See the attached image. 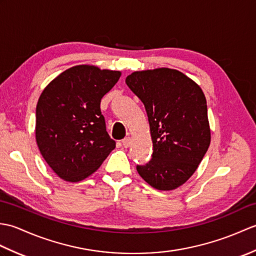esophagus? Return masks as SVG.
Segmentation results:
<instances>
[{"label": "esophagus", "instance_id": "obj_1", "mask_svg": "<svg viewBox=\"0 0 256 256\" xmlns=\"http://www.w3.org/2000/svg\"><path fill=\"white\" fill-rule=\"evenodd\" d=\"M122 145L124 146L125 148H130V146H131V138H125L122 140Z\"/></svg>", "mask_w": 256, "mask_h": 256}]
</instances>
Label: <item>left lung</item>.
Segmentation results:
<instances>
[{"label":"left lung","mask_w":256,"mask_h":256,"mask_svg":"<svg viewBox=\"0 0 256 256\" xmlns=\"http://www.w3.org/2000/svg\"><path fill=\"white\" fill-rule=\"evenodd\" d=\"M125 82L144 103L153 155L136 170L158 190H174L197 170L211 142L206 101L199 84L176 69L134 72Z\"/></svg>","instance_id":"left-lung-1"}]
</instances>
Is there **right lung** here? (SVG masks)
<instances>
[{"instance_id":"1","label":"right lung","mask_w":256,"mask_h":256,"mask_svg":"<svg viewBox=\"0 0 256 256\" xmlns=\"http://www.w3.org/2000/svg\"><path fill=\"white\" fill-rule=\"evenodd\" d=\"M121 77L118 70L78 64L42 90L36 106V143L58 177L69 182L94 174L116 148L100 102Z\"/></svg>"}]
</instances>
